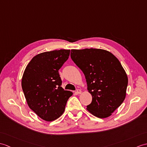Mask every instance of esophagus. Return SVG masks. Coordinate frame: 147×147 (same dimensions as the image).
<instances>
[{"mask_svg":"<svg viewBox=\"0 0 147 147\" xmlns=\"http://www.w3.org/2000/svg\"><path fill=\"white\" fill-rule=\"evenodd\" d=\"M76 93L77 94H81V91L80 90H79V89H78V90H76Z\"/></svg>","mask_w":147,"mask_h":147,"instance_id":"esophagus-1","label":"esophagus"}]
</instances>
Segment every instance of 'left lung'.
<instances>
[{
  "mask_svg": "<svg viewBox=\"0 0 147 147\" xmlns=\"http://www.w3.org/2000/svg\"><path fill=\"white\" fill-rule=\"evenodd\" d=\"M71 57L83 72L92 96L88 111L98 118L109 117L126 97L128 77L120 62L101 49H71Z\"/></svg>",
  "mask_w": 147,
  "mask_h": 147,
  "instance_id": "8db88e82",
  "label": "left lung"
}]
</instances>
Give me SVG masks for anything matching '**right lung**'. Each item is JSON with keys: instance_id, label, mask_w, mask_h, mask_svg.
<instances>
[{"instance_id": "1", "label": "right lung", "mask_w": 147, "mask_h": 147, "mask_svg": "<svg viewBox=\"0 0 147 147\" xmlns=\"http://www.w3.org/2000/svg\"><path fill=\"white\" fill-rule=\"evenodd\" d=\"M70 50L60 49L40 53L26 66L22 88L29 107L42 120L52 121L65 110L73 95L61 87L58 71L69 58Z\"/></svg>"}]
</instances>
